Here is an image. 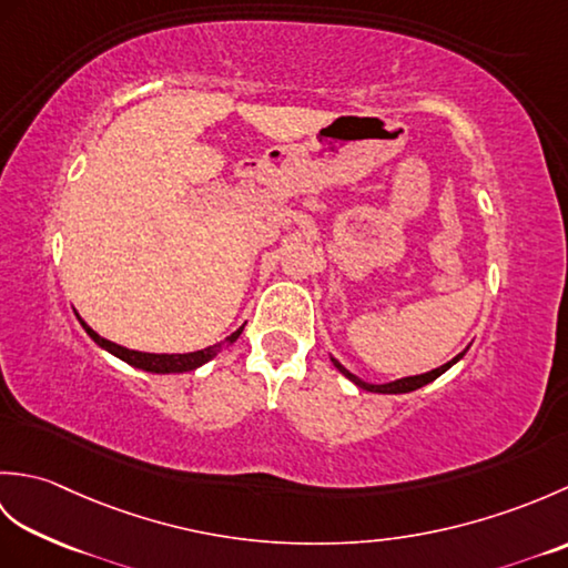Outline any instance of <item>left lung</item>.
<instances>
[{"mask_svg": "<svg viewBox=\"0 0 568 568\" xmlns=\"http://www.w3.org/2000/svg\"><path fill=\"white\" fill-rule=\"evenodd\" d=\"M468 352V348H466ZM466 352H462L458 356H454L452 361H446L444 366H439V368H434V371H429V373H422V376H407V378H400V381H393V383H383V385H373V383H366V381H361L358 376H354L352 371H346L339 361L336 358H332V364L336 366V371L342 373V376H346L348 381L352 383H356L361 390H368V393H388V395H395V393H413V390H417V388H422V385H427V383H432V381H437L444 371H449L458 358H464V354Z\"/></svg>", "mask_w": 568, "mask_h": 568, "instance_id": "obj_1", "label": "left lung"}]
</instances>
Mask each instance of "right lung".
I'll return each instance as SVG.
<instances>
[{
    "mask_svg": "<svg viewBox=\"0 0 568 568\" xmlns=\"http://www.w3.org/2000/svg\"><path fill=\"white\" fill-rule=\"evenodd\" d=\"M80 320V315H78ZM82 324V329L90 334V339L102 346L104 352L114 354L116 358L126 361L129 366L134 368H141V371H149V373H185V371H195L200 368L202 364H207V361H212L216 354L222 352L224 344H234L239 339V334L244 332V327H239L232 336H226L224 342L214 344V346H207V348H200V352H192V354H146V352H134V348H126V346H119L110 339H104V336H100L98 332H94L92 327H88V324Z\"/></svg>",
    "mask_w": 568,
    "mask_h": 568,
    "instance_id": "1",
    "label": "right lung"
}]
</instances>
